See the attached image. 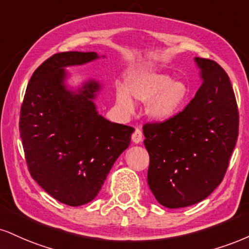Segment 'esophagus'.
Returning a JSON list of instances; mask_svg holds the SVG:
<instances>
[{
	"instance_id": "1",
	"label": "esophagus",
	"mask_w": 249,
	"mask_h": 249,
	"mask_svg": "<svg viewBox=\"0 0 249 249\" xmlns=\"http://www.w3.org/2000/svg\"><path fill=\"white\" fill-rule=\"evenodd\" d=\"M132 140H133V142H136V143L142 142V131L140 130V128H136V130H134V132L132 134Z\"/></svg>"
}]
</instances>
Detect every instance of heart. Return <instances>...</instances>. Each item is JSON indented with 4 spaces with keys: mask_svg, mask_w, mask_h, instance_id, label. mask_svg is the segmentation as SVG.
I'll list each match as a JSON object with an SVG mask.
<instances>
[{
    "mask_svg": "<svg viewBox=\"0 0 249 249\" xmlns=\"http://www.w3.org/2000/svg\"><path fill=\"white\" fill-rule=\"evenodd\" d=\"M131 95L138 101L147 102L148 113L158 121H164L178 112L188 96V87L183 82L173 81L164 73L138 74L127 81ZM117 101L125 109L133 107L132 100L125 88H118Z\"/></svg>",
    "mask_w": 249,
    "mask_h": 249,
    "instance_id": "b5f03b06",
    "label": "heart"
}]
</instances>
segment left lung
Segmentation results:
<instances>
[{
    "mask_svg": "<svg viewBox=\"0 0 249 249\" xmlns=\"http://www.w3.org/2000/svg\"><path fill=\"white\" fill-rule=\"evenodd\" d=\"M195 60L203 81L195 97L170 118L142 126L149 189L169 209L196 204L220 184L239 134L229 75L213 60Z\"/></svg>",
    "mask_w": 249,
    "mask_h": 249,
    "instance_id": "left-lung-1",
    "label": "left lung"
}]
</instances>
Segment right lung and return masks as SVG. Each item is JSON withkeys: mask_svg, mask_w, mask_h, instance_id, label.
<instances>
[{"mask_svg": "<svg viewBox=\"0 0 249 249\" xmlns=\"http://www.w3.org/2000/svg\"><path fill=\"white\" fill-rule=\"evenodd\" d=\"M96 58L95 52L50 56L32 74L20 107L19 134L30 175L71 206L97 196L134 131L98 115L92 102L98 83H87L79 94L65 88L64 67Z\"/></svg>", "mask_w": 249, "mask_h": 249, "instance_id": "1", "label": "right lung"}]
</instances>
